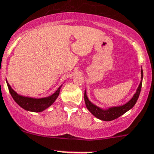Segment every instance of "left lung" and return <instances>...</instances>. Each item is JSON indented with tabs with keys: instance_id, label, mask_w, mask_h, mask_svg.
<instances>
[{
	"instance_id": "8db88e82",
	"label": "left lung",
	"mask_w": 154,
	"mask_h": 154,
	"mask_svg": "<svg viewBox=\"0 0 154 154\" xmlns=\"http://www.w3.org/2000/svg\"><path fill=\"white\" fill-rule=\"evenodd\" d=\"M143 72L141 67V81L140 82V85L138 86L136 93L133 95V97L131 98L130 100L125 104L122 106H114V107H110L108 108H101L98 107L96 104L93 103L91 101L89 100L86 94V90H85V93H84V100L86 103V106L87 109L90 111L93 116L100 119V120L105 121V122H110L124 115L125 113L129 111L130 109H132L134 107V105L136 104L138 98L140 97V91L142 88V82H143Z\"/></svg>"
}]
</instances>
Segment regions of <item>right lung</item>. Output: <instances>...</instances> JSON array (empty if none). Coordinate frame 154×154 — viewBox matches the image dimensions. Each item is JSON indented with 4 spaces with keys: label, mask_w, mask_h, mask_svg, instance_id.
I'll list each match as a JSON object with an SVG mask.
<instances>
[{
    "label": "right lung",
    "mask_w": 154,
    "mask_h": 154,
    "mask_svg": "<svg viewBox=\"0 0 154 154\" xmlns=\"http://www.w3.org/2000/svg\"><path fill=\"white\" fill-rule=\"evenodd\" d=\"M6 82H7L9 92L11 93L14 100L22 108L26 111H31V112H42L47 108H48L50 106H51L58 97L60 90L62 86V85H61L57 88V90L51 96L41 97V98H35V97H28V96L26 97V96L19 95L11 87V86L8 82L7 79H6Z\"/></svg>",
    "instance_id": "obj_1"
}]
</instances>
